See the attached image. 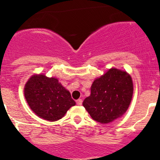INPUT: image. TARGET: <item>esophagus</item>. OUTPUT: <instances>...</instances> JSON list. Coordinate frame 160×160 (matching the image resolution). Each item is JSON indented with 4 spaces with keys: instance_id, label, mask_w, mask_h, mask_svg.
Returning a JSON list of instances; mask_svg holds the SVG:
<instances>
[{
    "instance_id": "1",
    "label": "esophagus",
    "mask_w": 160,
    "mask_h": 160,
    "mask_svg": "<svg viewBox=\"0 0 160 160\" xmlns=\"http://www.w3.org/2000/svg\"><path fill=\"white\" fill-rule=\"evenodd\" d=\"M82 103V99H78V100H77V104H78V105H81Z\"/></svg>"
}]
</instances>
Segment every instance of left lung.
<instances>
[{"instance_id":"1","label":"left lung","mask_w":160,"mask_h":160,"mask_svg":"<svg viewBox=\"0 0 160 160\" xmlns=\"http://www.w3.org/2000/svg\"><path fill=\"white\" fill-rule=\"evenodd\" d=\"M133 94L132 78L126 71L111 68L95 80L91 95L82 105L93 120L108 123L127 111Z\"/></svg>"}]
</instances>
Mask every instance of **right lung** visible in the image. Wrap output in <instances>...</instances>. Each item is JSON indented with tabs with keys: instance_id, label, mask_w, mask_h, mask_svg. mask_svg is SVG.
Masks as SVG:
<instances>
[{
	"instance_id": "obj_1",
	"label": "right lung",
	"mask_w": 160,
	"mask_h": 160,
	"mask_svg": "<svg viewBox=\"0 0 160 160\" xmlns=\"http://www.w3.org/2000/svg\"><path fill=\"white\" fill-rule=\"evenodd\" d=\"M28 104L37 115L44 120L54 122L64 117L74 100L56 78L45 75H34L25 87Z\"/></svg>"
}]
</instances>
